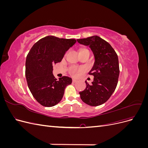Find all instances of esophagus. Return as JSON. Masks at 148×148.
Masks as SVG:
<instances>
[{
    "label": "esophagus",
    "mask_w": 148,
    "mask_h": 148,
    "mask_svg": "<svg viewBox=\"0 0 148 148\" xmlns=\"http://www.w3.org/2000/svg\"><path fill=\"white\" fill-rule=\"evenodd\" d=\"M72 82H73V83H76V82H77V80L75 79H72Z\"/></svg>",
    "instance_id": "34e87169"
}]
</instances>
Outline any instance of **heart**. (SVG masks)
Wrapping results in <instances>:
<instances>
[{"mask_svg":"<svg viewBox=\"0 0 148 148\" xmlns=\"http://www.w3.org/2000/svg\"><path fill=\"white\" fill-rule=\"evenodd\" d=\"M84 50H88V49H82L81 50H80V51H84ZM83 70H84V69H83V68H82V67L77 66H71V67H70L69 71V73L71 76H73V77H76V76H77L79 73L82 72Z\"/></svg>","mask_w":148,"mask_h":148,"instance_id":"b5f03b06","label":"heart"}]
</instances>
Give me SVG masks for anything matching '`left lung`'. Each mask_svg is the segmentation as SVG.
Here are the masks:
<instances>
[{"mask_svg": "<svg viewBox=\"0 0 148 148\" xmlns=\"http://www.w3.org/2000/svg\"><path fill=\"white\" fill-rule=\"evenodd\" d=\"M81 44L89 46L95 57V62L89 75L94 76L92 84L86 81V87L79 92L81 99L91 106L105 103L114 92L119 77L117 53L110 44L97 36L77 39Z\"/></svg>", "mask_w": 148, "mask_h": 148, "instance_id": "left-lung-1", "label": "left lung"}]
</instances>
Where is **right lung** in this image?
Here are the masks:
<instances>
[{"label":"right lung","mask_w":148,"mask_h":148,"mask_svg":"<svg viewBox=\"0 0 148 148\" xmlns=\"http://www.w3.org/2000/svg\"><path fill=\"white\" fill-rule=\"evenodd\" d=\"M77 42L74 39L48 36L36 42L28 53L25 75L34 99L44 107H52L62 99L72 79L62 77L57 81L52 74L53 65L60 62L65 52Z\"/></svg>","instance_id":"right-lung-1"}]
</instances>
